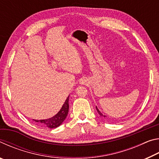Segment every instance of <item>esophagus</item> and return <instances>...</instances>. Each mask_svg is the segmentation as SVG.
I'll use <instances>...</instances> for the list:
<instances>
[{"mask_svg": "<svg viewBox=\"0 0 159 159\" xmlns=\"http://www.w3.org/2000/svg\"><path fill=\"white\" fill-rule=\"evenodd\" d=\"M87 83H88V80L87 79H85V78H83V79L80 80V83L82 85H85Z\"/></svg>", "mask_w": 159, "mask_h": 159, "instance_id": "esophagus-1", "label": "esophagus"}]
</instances>
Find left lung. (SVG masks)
<instances>
[{"mask_svg":"<svg viewBox=\"0 0 159 159\" xmlns=\"http://www.w3.org/2000/svg\"><path fill=\"white\" fill-rule=\"evenodd\" d=\"M96 109H97V111H98V114H99V115H100L101 116H102V117H105L106 116H104V115H103V114H102V113L100 112V111H99V110L98 109V107H96Z\"/></svg>","mask_w":159,"mask_h":159,"instance_id":"obj_1","label":"left lung"}]
</instances>
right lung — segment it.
I'll return each mask as SVG.
<instances>
[{"mask_svg":"<svg viewBox=\"0 0 159 159\" xmlns=\"http://www.w3.org/2000/svg\"><path fill=\"white\" fill-rule=\"evenodd\" d=\"M69 99L68 97L66 99L65 102L63 104L62 107H61L60 111H59L57 114L54 116L53 117L48 118V119H43V120H34L36 122H39L41 123V125L47 126V127L50 128H55L60 126L63 121L65 120L67 114L69 112Z\"/></svg>","mask_w":159,"mask_h":159,"instance_id":"1","label":"right lung"}]
</instances>
